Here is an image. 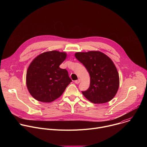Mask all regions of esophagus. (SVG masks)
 <instances>
[{
	"instance_id": "esophagus-1",
	"label": "esophagus",
	"mask_w": 147,
	"mask_h": 147,
	"mask_svg": "<svg viewBox=\"0 0 147 147\" xmlns=\"http://www.w3.org/2000/svg\"><path fill=\"white\" fill-rule=\"evenodd\" d=\"M80 81H81V80L80 79H78V80L75 81V83L76 84H79L80 82Z\"/></svg>"
}]
</instances>
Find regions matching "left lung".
Here are the masks:
<instances>
[{"label": "left lung", "instance_id": "obj_1", "mask_svg": "<svg viewBox=\"0 0 147 147\" xmlns=\"http://www.w3.org/2000/svg\"><path fill=\"white\" fill-rule=\"evenodd\" d=\"M77 59L86 67L90 76L89 88L82 91L94 103H104L112 100L119 87V76L112 60L99 51L77 52Z\"/></svg>", "mask_w": 147, "mask_h": 147}]
</instances>
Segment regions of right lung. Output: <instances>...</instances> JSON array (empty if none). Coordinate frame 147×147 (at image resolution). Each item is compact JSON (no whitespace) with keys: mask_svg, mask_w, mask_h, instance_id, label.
<instances>
[{"mask_svg":"<svg viewBox=\"0 0 147 147\" xmlns=\"http://www.w3.org/2000/svg\"><path fill=\"white\" fill-rule=\"evenodd\" d=\"M66 56L65 52L49 51L40 54L31 63L26 84L29 92L36 100L42 102L55 100L72 81L68 71L59 67Z\"/></svg>","mask_w":147,"mask_h":147,"instance_id":"add662e5","label":"right lung"}]
</instances>
